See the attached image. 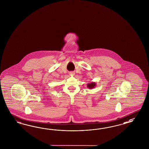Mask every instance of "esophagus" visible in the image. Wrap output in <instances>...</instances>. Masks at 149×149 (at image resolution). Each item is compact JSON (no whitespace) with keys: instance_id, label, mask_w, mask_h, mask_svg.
Masks as SVG:
<instances>
[{"instance_id":"1","label":"esophagus","mask_w":149,"mask_h":149,"mask_svg":"<svg viewBox=\"0 0 149 149\" xmlns=\"http://www.w3.org/2000/svg\"><path fill=\"white\" fill-rule=\"evenodd\" d=\"M69 74L70 75H74V72H69Z\"/></svg>"}]
</instances>
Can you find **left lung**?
Segmentation results:
<instances>
[{
  "mask_svg": "<svg viewBox=\"0 0 149 149\" xmlns=\"http://www.w3.org/2000/svg\"><path fill=\"white\" fill-rule=\"evenodd\" d=\"M95 86H96V82H91L90 83L87 84V87L89 89H92V88H95Z\"/></svg>",
  "mask_w": 149,
  "mask_h": 149,
  "instance_id": "obj_1",
  "label": "left lung"
}]
</instances>
